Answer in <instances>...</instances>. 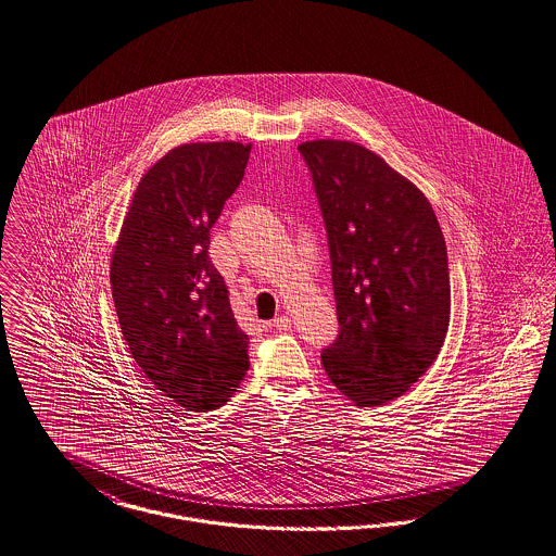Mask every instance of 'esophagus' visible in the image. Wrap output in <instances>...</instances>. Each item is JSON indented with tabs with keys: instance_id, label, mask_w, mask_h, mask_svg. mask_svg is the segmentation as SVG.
<instances>
[{
	"instance_id": "esophagus-1",
	"label": "esophagus",
	"mask_w": 556,
	"mask_h": 556,
	"mask_svg": "<svg viewBox=\"0 0 556 556\" xmlns=\"http://www.w3.org/2000/svg\"><path fill=\"white\" fill-rule=\"evenodd\" d=\"M271 328L278 330V332H287V330H290V317H287V315H278V317L271 321Z\"/></svg>"
}]
</instances>
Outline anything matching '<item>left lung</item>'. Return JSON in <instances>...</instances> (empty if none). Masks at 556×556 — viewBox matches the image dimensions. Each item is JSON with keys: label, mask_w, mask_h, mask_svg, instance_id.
I'll list each match as a JSON object with an SVG mask.
<instances>
[{"label": "left lung", "mask_w": 556, "mask_h": 556, "mask_svg": "<svg viewBox=\"0 0 556 556\" xmlns=\"http://www.w3.org/2000/svg\"><path fill=\"white\" fill-rule=\"evenodd\" d=\"M326 224L339 337L321 363L357 407L405 394L434 363L448 330V255L424 193L369 149L309 141Z\"/></svg>", "instance_id": "obj_1"}]
</instances>
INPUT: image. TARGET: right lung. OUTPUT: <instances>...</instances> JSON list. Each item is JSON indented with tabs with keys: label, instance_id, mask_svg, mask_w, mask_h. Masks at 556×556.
<instances>
[{
	"label": "right lung",
	"instance_id": "1",
	"mask_svg": "<svg viewBox=\"0 0 556 556\" xmlns=\"http://www.w3.org/2000/svg\"><path fill=\"white\" fill-rule=\"evenodd\" d=\"M251 146L189 143L141 178L110 280L122 337L151 384L185 409L224 405L249 369V337L210 255V230L241 185Z\"/></svg>",
	"mask_w": 556,
	"mask_h": 556
}]
</instances>
